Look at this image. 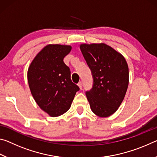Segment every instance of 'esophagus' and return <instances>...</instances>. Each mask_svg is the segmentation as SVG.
<instances>
[{
	"mask_svg": "<svg viewBox=\"0 0 157 157\" xmlns=\"http://www.w3.org/2000/svg\"><path fill=\"white\" fill-rule=\"evenodd\" d=\"M78 86H79V89H82V82H79V83L78 84Z\"/></svg>",
	"mask_w": 157,
	"mask_h": 157,
	"instance_id": "obj_1",
	"label": "esophagus"
}]
</instances>
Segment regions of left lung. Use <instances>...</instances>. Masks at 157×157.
<instances>
[{"instance_id":"8db88e82","label":"left lung","mask_w":157,"mask_h":157,"mask_svg":"<svg viewBox=\"0 0 157 157\" xmlns=\"http://www.w3.org/2000/svg\"><path fill=\"white\" fill-rule=\"evenodd\" d=\"M91 68L94 86L86 92L90 107L95 115L106 118L120 107L129 84V68L124 57L104 43L79 46Z\"/></svg>"}]
</instances>
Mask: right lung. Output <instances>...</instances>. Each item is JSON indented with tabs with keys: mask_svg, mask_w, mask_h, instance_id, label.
<instances>
[{
	"mask_svg": "<svg viewBox=\"0 0 157 157\" xmlns=\"http://www.w3.org/2000/svg\"><path fill=\"white\" fill-rule=\"evenodd\" d=\"M69 45L48 44L38 52L28 70V81L36 104L51 117L70 109L79 87L71 79L63 58L71 52Z\"/></svg>",
	"mask_w": 157,
	"mask_h": 157,
	"instance_id": "1",
	"label": "right lung"
}]
</instances>
